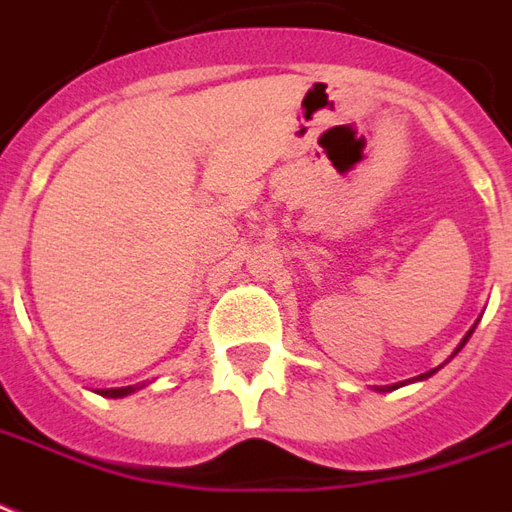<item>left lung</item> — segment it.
I'll use <instances>...</instances> for the list:
<instances>
[{
	"label": "left lung",
	"mask_w": 512,
	"mask_h": 512,
	"mask_svg": "<svg viewBox=\"0 0 512 512\" xmlns=\"http://www.w3.org/2000/svg\"><path fill=\"white\" fill-rule=\"evenodd\" d=\"M475 325H478V322H475ZM475 325L470 327V330H467V335H464L462 341H459V346H456V349H454V354H451V357H448V360H454L456 354H459V351L464 349V343L470 341V335L475 333ZM448 360H446V362H448ZM446 362H443V365H446ZM443 365H440V368H443ZM440 368H435V370H427V373H421V376L411 378V381H408V384H413V381H424V378H429V376H435V373H438ZM400 386H405V381H400V384H392V386H376V392H392V389H400Z\"/></svg>",
	"instance_id": "left-lung-1"
}]
</instances>
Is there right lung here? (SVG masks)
<instances>
[{
  "label": "right lung",
  "instance_id": "right-lung-1",
  "mask_svg": "<svg viewBox=\"0 0 512 512\" xmlns=\"http://www.w3.org/2000/svg\"><path fill=\"white\" fill-rule=\"evenodd\" d=\"M144 384H136V386H117V389H96V395L101 397H128V395H134L136 389H142Z\"/></svg>",
  "mask_w": 512,
  "mask_h": 512
}]
</instances>
